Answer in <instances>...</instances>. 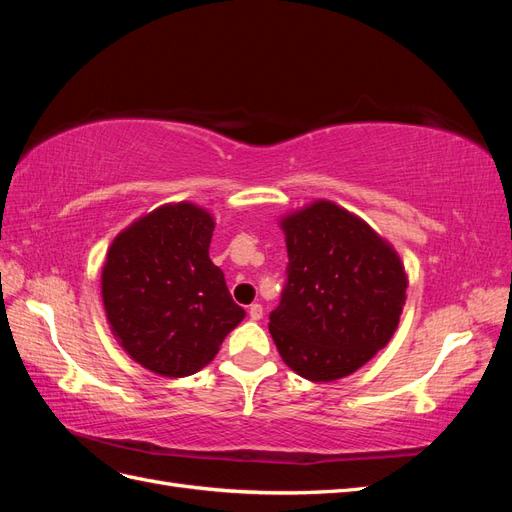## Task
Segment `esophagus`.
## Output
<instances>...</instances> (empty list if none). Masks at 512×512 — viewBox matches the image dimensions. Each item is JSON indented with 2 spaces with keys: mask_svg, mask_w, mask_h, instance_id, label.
I'll return each mask as SVG.
<instances>
[{
  "mask_svg": "<svg viewBox=\"0 0 512 512\" xmlns=\"http://www.w3.org/2000/svg\"><path fill=\"white\" fill-rule=\"evenodd\" d=\"M250 318H252V320H260V318H262V305H260V303L250 305Z\"/></svg>",
  "mask_w": 512,
  "mask_h": 512,
  "instance_id": "1",
  "label": "esophagus"
}]
</instances>
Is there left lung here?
<instances>
[{
  "label": "left lung",
  "mask_w": 512,
  "mask_h": 512,
  "mask_svg": "<svg viewBox=\"0 0 512 512\" xmlns=\"http://www.w3.org/2000/svg\"><path fill=\"white\" fill-rule=\"evenodd\" d=\"M288 284L269 331L282 361L305 380L354 374L391 342L408 273L395 247L359 215L318 198L284 213Z\"/></svg>",
  "instance_id": "1"
}]
</instances>
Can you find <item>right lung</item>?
Instances as JSON below:
<instances>
[{
  "mask_svg": "<svg viewBox=\"0 0 512 512\" xmlns=\"http://www.w3.org/2000/svg\"><path fill=\"white\" fill-rule=\"evenodd\" d=\"M213 228L205 207L166 203L123 228L106 252L108 327L132 361L158 376L196 374L245 318L209 258Z\"/></svg>",
  "mask_w": 512,
  "mask_h": 512,
  "instance_id": "1",
  "label": "right lung"
}]
</instances>
